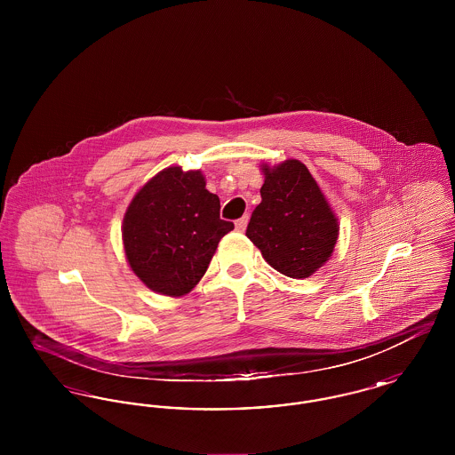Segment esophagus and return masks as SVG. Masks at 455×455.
<instances>
[{
	"mask_svg": "<svg viewBox=\"0 0 455 455\" xmlns=\"http://www.w3.org/2000/svg\"><path fill=\"white\" fill-rule=\"evenodd\" d=\"M247 221H249V217H247V215H245V217L238 218L237 221H235V228H237V232H243V230H245Z\"/></svg>",
	"mask_w": 455,
	"mask_h": 455,
	"instance_id": "1",
	"label": "esophagus"
}]
</instances>
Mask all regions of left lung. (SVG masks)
I'll use <instances>...</instances> for the list:
<instances>
[{"label":"left lung","mask_w":455,"mask_h":455,"mask_svg":"<svg viewBox=\"0 0 455 455\" xmlns=\"http://www.w3.org/2000/svg\"><path fill=\"white\" fill-rule=\"evenodd\" d=\"M264 171L260 201L245 235L276 271L308 278L331 258L338 240V220L308 169L299 160Z\"/></svg>","instance_id":"obj_1"}]
</instances>
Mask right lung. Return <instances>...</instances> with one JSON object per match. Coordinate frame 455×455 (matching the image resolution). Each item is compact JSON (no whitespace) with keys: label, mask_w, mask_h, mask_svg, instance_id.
Segmentation results:
<instances>
[{"label":"right lung","mask_w":455,"mask_h":455,"mask_svg":"<svg viewBox=\"0 0 455 455\" xmlns=\"http://www.w3.org/2000/svg\"><path fill=\"white\" fill-rule=\"evenodd\" d=\"M199 171L169 167L131 201L123 223L126 258L150 290L180 297L206 273L232 221L220 218V199Z\"/></svg>","instance_id":"right-lung-1"}]
</instances>
